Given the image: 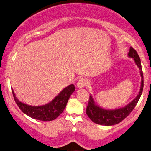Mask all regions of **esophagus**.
Here are the masks:
<instances>
[{
	"label": "esophagus",
	"mask_w": 151,
	"mask_h": 151,
	"mask_svg": "<svg viewBox=\"0 0 151 151\" xmlns=\"http://www.w3.org/2000/svg\"><path fill=\"white\" fill-rule=\"evenodd\" d=\"M88 84V79L86 78H81L79 79L78 82L77 83V86L79 88H83L84 87H86L87 85Z\"/></svg>",
	"instance_id": "1"
}]
</instances>
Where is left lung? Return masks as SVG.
I'll list each match as a JSON object with an SVG mask.
<instances>
[{"mask_svg":"<svg viewBox=\"0 0 151 151\" xmlns=\"http://www.w3.org/2000/svg\"><path fill=\"white\" fill-rule=\"evenodd\" d=\"M128 56L129 57L134 58L136 65L139 68L140 74L141 76V84L139 94L134 100L132 101L127 106H125L124 107L112 109V110L104 109L103 108L99 107L98 105L95 104L94 99L90 95L88 104L87 106L86 114L94 123L104 126H112L117 124L130 114V113L133 111V109L136 107V104L139 102L143 89V76L142 68H141V59H140L139 54L136 52V51L132 47L129 49Z\"/></svg>","mask_w":151,"mask_h":151,"instance_id":"1","label":"left lung"}]
</instances>
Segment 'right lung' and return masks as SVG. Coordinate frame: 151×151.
<instances>
[{
  "label": "right lung",
  "instance_id": "add662e5",
  "mask_svg": "<svg viewBox=\"0 0 151 151\" xmlns=\"http://www.w3.org/2000/svg\"><path fill=\"white\" fill-rule=\"evenodd\" d=\"M75 89L74 85H70L62 90L51 102L42 106H31L22 103L16 97L12 89V92L16 104L23 113L35 119L48 122L54 120L63 112L69 97Z\"/></svg>",
  "mask_w": 151,
  "mask_h": 151
}]
</instances>
